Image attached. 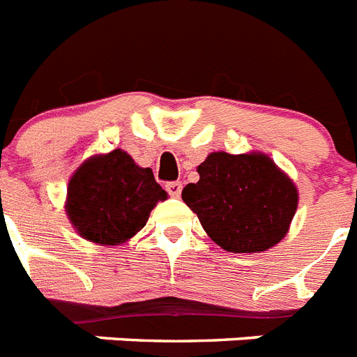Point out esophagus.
I'll list each match as a JSON object with an SVG mask.
<instances>
[{"instance_id":"obj_1","label":"esophagus","mask_w":357,"mask_h":357,"mask_svg":"<svg viewBox=\"0 0 357 357\" xmlns=\"http://www.w3.org/2000/svg\"><path fill=\"white\" fill-rule=\"evenodd\" d=\"M165 190H167V193H169L171 197H181L182 182H178V181L167 182V184H165Z\"/></svg>"}]
</instances>
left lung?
<instances>
[{
    "mask_svg": "<svg viewBox=\"0 0 357 357\" xmlns=\"http://www.w3.org/2000/svg\"><path fill=\"white\" fill-rule=\"evenodd\" d=\"M199 182L182 190L204 232L228 252H261L289 230L298 193L267 155L212 153L197 167Z\"/></svg>",
    "mask_w": 357,
    "mask_h": 357,
    "instance_id": "8db88e82",
    "label": "left lung"
}]
</instances>
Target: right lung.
Here are the masks:
<instances>
[{"label": "right lung", "mask_w": 357, "mask_h": 357, "mask_svg": "<svg viewBox=\"0 0 357 357\" xmlns=\"http://www.w3.org/2000/svg\"><path fill=\"white\" fill-rule=\"evenodd\" d=\"M167 193L149 167H139L125 151L88 158L68 184L66 213L88 241L119 245L129 241Z\"/></svg>", "instance_id": "obj_1"}]
</instances>
